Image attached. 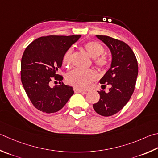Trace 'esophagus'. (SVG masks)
<instances>
[{"instance_id":"34e87169","label":"esophagus","mask_w":158,"mask_h":158,"mask_svg":"<svg viewBox=\"0 0 158 158\" xmlns=\"http://www.w3.org/2000/svg\"><path fill=\"white\" fill-rule=\"evenodd\" d=\"M74 91L75 92V93H82V92H84V90H81V89L78 88L77 87L74 88Z\"/></svg>"}]
</instances>
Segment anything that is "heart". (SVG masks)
Wrapping results in <instances>:
<instances>
[{
    "label": "heart",
    "mask_w": 158,
    "mask_h": 158,
    "mask_svg": "<svg viewBox=\"0 0 158 158\" xmlns=\"http://www.w3.org/2000/svg\"><path fill=\"white\" fill-rule=\"evenodd\" d=\"M85 50L89 55L94 58V62L99 68L106 67L109 64V59L106 55H103L104 48L103 45L97 41H89L84 45ZM73 49L70 48L63 57V64L65 66H70L73 59ZM97 74L93 70L75 69L70 72L66 75V81L68 84L78 88H87L91 83L97 79Z\"/></svg>",
    "instance_id": "b5f03b06"
}]
</instances>
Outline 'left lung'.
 <instances>
[{"mask_svg": "<svg viewBox=\"0 0 158 158\" xmlns=\"http://www.w3.org/2000/svg\"><path fill=\"white\" fill-rule=\"evenodd\" d=\"M96 36L107 45L112 54L110 67L99 81L102 87L110 85V88L108 93L98 92L100 99L93 106L97 113L108 117L121 110L130 99L135 86L138 65L134 52L126 43L108 36Z\"/></svg>", "mask_w": 158, "mask_h": 158, "instance_id": "8db88e82", "label": "left lung"}]
</instances>
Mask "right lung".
<instances>
[{"mask_svg":"<svg viewBox=\"0 0 158 158\" xmlns=\"http://www.w3.org/2000/svg\"><path fill=\"white\" fill-rule=\"evenodd\" d=\"M81 35L42 36L32 41L23 54L21 65L22 84L31 104L46 113L59 111L74 94L73 88L60 82L50 86L54 79L62 81L57 74L63 57ZM56 82V81H55Z\"/></svg>","mask_w":158,"mask_h":158,"instance_id":"add662e5","label":"right lung"}]
</instances>
